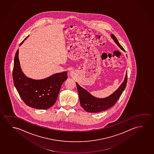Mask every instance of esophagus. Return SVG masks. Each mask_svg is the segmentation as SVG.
<instances>
[{"instance_id": "1", "label": "esophagus", "mask_w": 154, "mask_h": 154, "mask_svg": "<svg viewBox=\"0 0 154 154\" xmlns=\"http://www.w3.org/2000/svg\"><path fill=\"white\" fill-rule=\"evenodd\" d=\"M72 72H71V74H71V75H72Z\"/></svg>"}]
</instances>
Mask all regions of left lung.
Returning a JSON list of instances; mask_svg holds the SVG:
<instances>
[{"label":"left lung","instance_id":"8db88e82","mask_svg":"<svg viewBox=\"0 0 154 154\" xmlns=\"http://www.w3.org/2000/svg\"><path fill=\"white\" fill-rule=\"evenodd\" d=\"M111 38L118 45L123 51L125 49L121 45L117 40L116 37L113 34H111ZM127 71L126 72L125 79L123 83L121 84L118 88L114 92L113 94L105 98H100L95 97L90 94L87 90L83 88L76 83L77 89H78V95L80 100V105L86 111L91 113H98L100 112L104 111L113 106L119 98L120 97L123 91H124L126 87L127 83Z\"/></svg>","mask_w":154,"mask_h":154}]
</instances>
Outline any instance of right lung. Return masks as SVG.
Listing matches in <instances>:
<instances>
[{
    "mask_svg": "<svg viewBox=\"0 0 154 154\" xmlns=\"http://www.w3.org/2000/svg\"><path fill=\"white\" fill-rule=\"evenodd\" d=\"M28 37L20 43V45ZM13 78L18 94L27 105L34 109H45L56 103L61 86L67 79V72L57 73L40 80L29 78L21 69L18 49L14 58Z\"/></svg>",
    "mask_w": 154,
    "mask_h": 154,
    "instance_id": "right-lung-1",
    "label": "right lung"
}]
</instances>
